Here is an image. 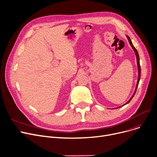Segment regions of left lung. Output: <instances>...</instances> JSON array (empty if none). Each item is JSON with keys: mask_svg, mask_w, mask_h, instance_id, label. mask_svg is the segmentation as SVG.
I'll return each instance as SVG.
<instances>
[{"mask_svg": "<svg viewBox=\"0 0 157 157\" xmlns=\"http://www.w3.org/2000/svg\"><path fill=\"white\" fill-rule=\"evenodd\" d=\"M126 36V38H127L128 40V41H129V43H130V46L132 47V49L133 50L134 52H135L136 56V59H137V69H138V79H137V84H136V89H135V91H134V93H133V95L132 96V97H131V98H130V100H128L127 102L125 103L124 104H123V105H121V106H120V107H116V108H115V109H117V108H119V107H123V106H124V105H126V104L128 103H129V102L131 101V100L133 98V96L135 95V94H136V93L137 89V87H138V85H139V80H140V62H139V56L138 52H137V50H136V48L135 47H134V46L133 45V44H132V41H131L130 38H129V36Z\"/></svg>", "mask_w": 157, "mask_h": 157, "instance_id": "8db88e82", "label": "left lung"}]
</instances>
